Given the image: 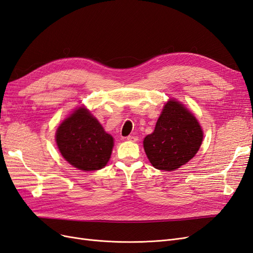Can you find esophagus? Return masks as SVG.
I'll list each match as a JSON object with an SVG mask.
<instances>
[{
    "label": "esophagus",
    "instance_id": "34e87169",
    "mask_svg": "<svg viewBox=\"0 0 253 253\" xmlns=\"http://www.w3.org/2000/svg\"><path fill=\"white\" fill-rule=\"evenodd\" d=\"M126 140L135 142V141L138 140V137H137V136H127V137H126Z\"/></svg>",
    "mask_w": 253,
    "mask_h": 253
}]
</instances>
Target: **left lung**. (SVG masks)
I'll return each instance as SVG.
<instances>
[{
	"mask_svg": "<svg viewBox=\"0 0 253 253\" xmlns=\"http://www.w3.org/2000/svg\"><path fill=\"white\" fill-rule=\"evenodd\" d=\"M203 137L202 126L194 115L179 101L170 99L164 106L154 132L143 139V148L153 167L175 171L195 156Z\"/></svg>",
	"mask_w": 253,
	"mask_h": 253,
	"instance_id": "obj_1",
	"label": "left lung"
}]
</instances>
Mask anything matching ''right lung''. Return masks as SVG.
Listing matches in <instances>:
<instances>
[{
  "label": "right lung",
  "instance_id": "add662e5",
  "mask_svg": "<svg viewBox=\"0 0 253 253\" xmlns=\"http://www.w3.org/2000/svg\"><path fill=\"white\" fill-rule=\"evenodd\" d=\"M56 142L66 162L81 171L102 169L114 147L113 137L84 106L75 110L58 126Z\"/></svg>",
  "mask_w": 253,
  "mask_h": 253
}]
</instances>
